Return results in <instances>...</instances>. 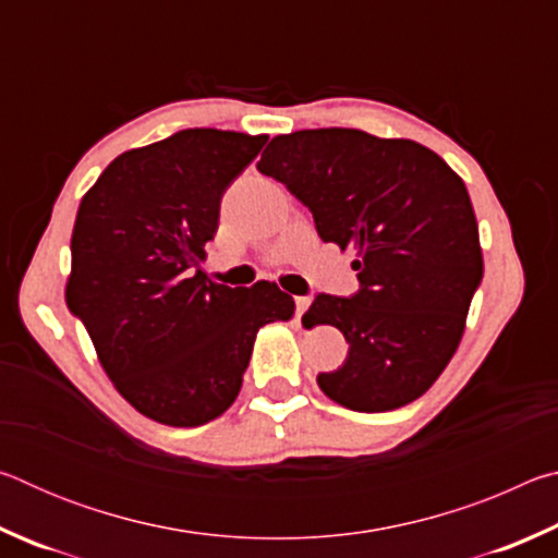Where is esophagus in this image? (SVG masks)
I'll use <instances>...</instances> for the list:
<instances>
[{
    "instance_id": "esophagus-1",
    "label": "esophagus",
    "mask_w": 558,
    "mask_h": 558,
    "mask_svg": "<svg viewBox=\"0 0 558 558\" xmlns=\"http://www.w3.org/2000/svg\"><path fill=\"white\" fill-rule=\"evenodd\" d=\"M307 307H310V298H295V315H298V319L305 315Z\"/></svg>"
}]
</instances>
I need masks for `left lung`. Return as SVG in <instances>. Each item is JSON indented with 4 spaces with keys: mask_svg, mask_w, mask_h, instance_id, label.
<instances>
[{
    "mask_svg": "<svg viewBox=\"0 0 558 558\" xmlns=\"http://www.w3.org/2000/svg\"><path fill=\"white\" fill-rule=\"evenodd\" d=\"M258 172L313 211L319 239L356 251V295H317L305 315L349 342L344 364L317 376L319 389L362 413L426 393L456 354L483 280L465 182L413 140L349 128L272 137Z\"/></svg>",
    "mask_w": 558,
    "mask_h": 558,
    "instance_id": "obj_1",
    "label": "left lung"
}]
</instances>
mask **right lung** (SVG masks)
I'll use <instances>...</instances> for the list:
<instances>
[{"mask_svg":"<svg viewBox=\"0 0 558 558\" xmlns=\"http://www.w3.org/2000/svg\"><path fill=\"white\" fill-rule=\"evenodd\" d=\"M266 140L174 132L112 159L78 206L65 305L122 399L165 426L219 418L241 391L258 329L295 313L276 282L229 288L196 268L226 186Z\"/></svg>","mask_w":558,"mask_h":558,"instance_id":"obj_1","label":"right lung"}]
</instances>
